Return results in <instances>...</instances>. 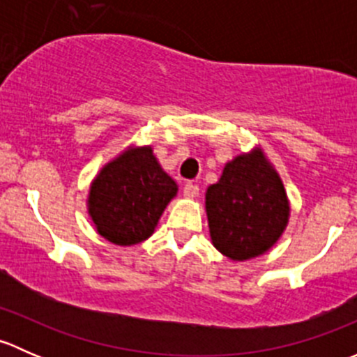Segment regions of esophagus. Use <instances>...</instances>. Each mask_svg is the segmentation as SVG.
<instances>
[{
  "label": "esophagus",
  "mask_w": 357,
  "mask_h": 357,
  "mask_svg": "<svg viewBox=\"0 0 357 357\" xmlns=\"http://www.w3.org/2000/svg\"><path fill=\"white\" fill-rule=\"evenodd\" d=\"M183 195H185L186 199H195V197L199 195V186L193 185V183H186L185 188H183Z\"/></svg>",
  "instance_id": "34e87169"
}]
</instances>
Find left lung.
Returning <instances> with one entry per match:
<instances>
[{
    "label": "left lung",
    "instance_id": "obj_1",
    "mask_svg": "<svg viewBox=\"0 0 357 357\" xmlns=\"http://www.w3.org/2000/svg\"><path fill=\"white\" fill-rule=\"evenodd\" d=\"M212 245L231 261L271 250L289 226L290 202L282 178L261 146L226 162L205 192Z\"/></svg>",
    "mask_w": 357,
    "mask_h": 357
}]
</instances>
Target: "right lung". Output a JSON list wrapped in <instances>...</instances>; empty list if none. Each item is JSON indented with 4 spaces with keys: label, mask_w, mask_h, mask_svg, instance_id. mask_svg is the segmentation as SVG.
Segmentation results:
<instances>
[{
    "label": "right lung",
    "mask_w": 357,
    "mask_h": 357,
    "mask_svg": "<svg viewBox=\"0 0 357 357\" xmlns=\"http://www.w3.org/2000/svg\"><path fill=\"white\" fill-rule=\"evenodd\" d=\"M178 185L162 169L150 145H129L107 162L88 193V214L107 242L138 245L153 235Z\"/></svg>",
    "instance_id": "right-lung-1"
}]
</instances>
